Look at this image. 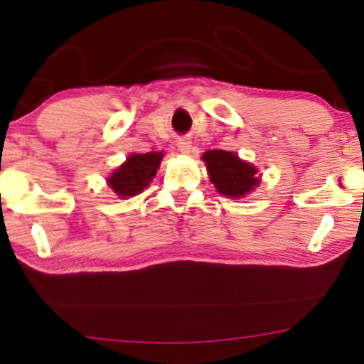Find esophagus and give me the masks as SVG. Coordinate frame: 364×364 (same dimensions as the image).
I'll use <instances>...</instances> for the list:
<instances>
[{"label": "esophagus", "instance_id": "obj_1", "mask_svg": "<svg viewBox=\"0 0 364 364\" xmlns=\"http://www.w3.org/2000/svg\"><path fill=\"white\" fill-rule=\"evenodd\" d=\"M177 147H178V151H181L182 154H187L188 151H191V147H192V141H191V139H187V137L178 139Z\"/></svg>", "mask_w": 364, "mask_h": 364}]
</instances>
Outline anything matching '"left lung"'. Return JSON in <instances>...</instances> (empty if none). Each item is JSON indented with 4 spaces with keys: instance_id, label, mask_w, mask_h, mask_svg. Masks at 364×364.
<instances>
[{
    "instance_id": "left-lung-1",
    "label": "left lung",
    "mask_w": 364,
    "mask_h": 364,
    "mask_svg": "<svg viewBox=\"0 0 364 364\" xmlns=\"http://www.w3.org/2000/svg\"><path fill=\"white\" fill-rule=\"evenodd\" d=\"M207 164L210 182L222 196L238 198L245 196L258 183L257 168L228 151H208L202 156Z\"/></svg>"
}]
</instances>
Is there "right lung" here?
Wrapping results in <instances>:
<instances>
[{
  "instance_id": "add662e5",
  "label": "right lung",
  "mask_w": 364,
  "mask_h": 364,
  "mask_svg": "<svg viewBox=\"0 0 364 364\" xmlns=\"http://www.w3.org/2000/svg\"><path fill=\"white\" fill-rule=\"evenodd\" d=\"M162 152L132 154L127 161L107 178L109 186L117 196L132 197L141 193L156 176Z\"/></svg>"
}]
</instances>
